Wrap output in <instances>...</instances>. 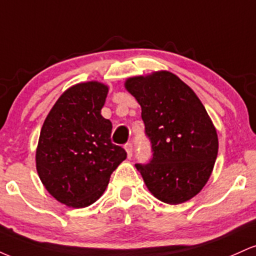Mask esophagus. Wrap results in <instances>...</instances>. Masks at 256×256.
<instances>
[{
  "mask_svg": "<svg viewBox=\"0 0 256 256\" xmlns=\"http://www.w3.org/2000/svg\"><path fill=\"white\" fill-rule=\"evenodd\" d=\"M126 152H128V158H131L132 156V152H134V146H132V143H126L124 146Z\"/></svg>",
  "mask_w": 256,
  "mask_h": 256,
  "instance_id": "obj_1",
  "label": "esophagus"
}]
</instances>
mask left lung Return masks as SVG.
Returning a JSON list of instances; mask_svg holds the SVG:
<instances>
[{"mask_svg":"<svg viewBox=\"0 0 256 256\" xmlns=\"http://www.w3.org/2000/svg\"><path fill=\"white\" fill-rule=\"evenodd\" d=\"M125 88L142 108L152 158L136 164L155 198L170 204L201 192L218 155V136L196 94L171 72L126 80Z\"/></svg>","mask_w":256,"mask_h":256,"instance_id":"left-lung-1","label":"left lung"}]
</instances>
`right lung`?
<instances>
[{
    "instance_id": "add662e5",
    "label": "right lung",
    "mask_w": 256,
    "mask_h": 256,
    "mask_svg": "<svg viewBox=\"0 0 256 256\" xmlns=\"http://www.w3.org/2000/svg\"><path fill=\"white\" fill-rule=\"evenodd\" d=\"M108 88L98 82L66 90L44 120L36 152L40 180L61 204L83 208L101 198L126 158L112 143V122L101 116Z\"/></svg>"
}]
</instances>
